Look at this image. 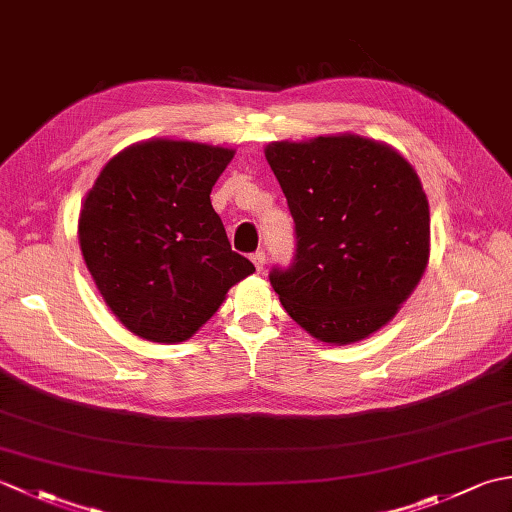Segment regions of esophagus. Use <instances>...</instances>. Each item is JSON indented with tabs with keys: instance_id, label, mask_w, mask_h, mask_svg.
Wrapping results in <instances>:
<instances>
[{
	"instance_id": "34e87169",
	"label": "esophagus",
	"mask_w": 512,
	"mask_h": 512,
	"mask_svg": "<svg viewBox=\"0 0 512 512\" xmlns=\"http://www.w3.org/2000/svg\"><path fill=\"white\" fill-rule=\"evenodd\" d=\"M250 259H253V264H255L257 270H264V266H266V253H264V250H255V253L250 255Z\"/></svg>"
}]
</instances>
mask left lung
<instances>
[{
    "label": "left lung",
    "mask_w": 512,
    "mask_h": 512,
    "mask_svg": "<svg viewBox=\"0 0 512 512\" xmlns=\"http://www.w3.org/2000/svg\"><path fill=\"white\" fill-rule=\"evenodd\" d=\"M266 160L295 220V257L270 270L281 306L325 343L394 317L429 259V202L409 162L361 136L273 143Z\"/></svg>",
    "instance_id": "8db88e82"
}]
</instances>
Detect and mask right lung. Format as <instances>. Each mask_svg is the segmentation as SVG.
I'll use <instances>...</instances> for the list:
<instances>
[{"mask_svg": "<svg viewBox=\"0 0 512 512\" xmlns=\"http://www.w3.org/2000/svg\"><path fill=\"white\" fill-rule=\"evenodd\" d=\"M235 151L149 140L103 167L79 215L83 259L129 332L180 343L255 273L228 242L211 189Z\"/></svg>", "mask_w": 512, "mask_h": 512, "instance_id": "obj_1", "label": "right lung"}]
</instances>
